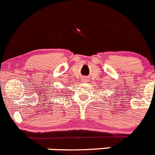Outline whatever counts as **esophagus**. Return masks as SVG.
I'll return each mask as SVG.
<instances>
[{
  "instance_id": "34e87169",
  "label": "esophagus",
  "mask_w": 155,
  "mask_h": 155,
  "mask_svg": "<svg viewBox=\"0 0 155 155\" xmlns=\"http://www.w3.org/2000/svg\"><path fill=\"white\" fill-rule=\"evenodd\" d=\"M82 81H83L84 82H87V79H86V78H84V79H83V80H82Z\"/></svg>"
}]
</instances>
